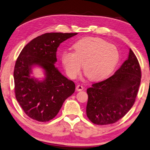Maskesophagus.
<instances>
[{
    "label": "esophagus",
    "instance_id": "1",
    "mask_svg": "<svg viewBox=\"0 0 150 150\" xmlns=\"http://www.w3.org/2000/svg\"><path fill=\"white\" fill-rule=\"evenodd\" d=\"M83 86H82V85H80V84H79V85H77V87H76V90H77V91H82L83 90Z\"/></svg>",
    "mask_w": 150,
    "mask_h": 150
}]
</instances>
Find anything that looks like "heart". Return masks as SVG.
<instances>
[{
    "instance_id": "heart-1",
    "label": "heart",
    "mask_w": 150,
    "mask_h": 150,
    "mask_svg": "<svg viewBox=\"0 0 150 150\" xmlns=\"http://www.w3.org/2000/svg\"><path fill=\"white\" fill-rule=\"evenodd\" d=\"M74 52L64 51L62 63L69 77L81 73L83 64L85 75L91 81L105 79L113 71L119 60V52L112 44L96 38H85L73 46Z\"/></svg>"
}]
</instances>
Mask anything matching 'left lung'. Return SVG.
I'll return each mask as SVG.
<instances>
[{"instance_id":"8db88e82","label":"left lung","mask_w":150,"mask_h":150,"mask_svg":"<svg viewBox=\"0 0 150 150\" xmlns=\"http://www.w3.org/2000/svg\"><path fill=\"white\" fill-rule=\"evenodd\" d=\"M140 79V64L129 49L127 60L113 75L87 89L88 119L97 125H108L122 118L134 105Z\"/></svg>"}]
</instances>
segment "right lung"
Masks as SVG:
<instances>
[{
	"label": "right lung",
	"mask_w": 150,
	"mask_h": 150,
	"mask_svg": "<svg viewBox=\"0 0 150 150\" xmlns=\"http://www.w3.org/2000/svg\"><path fill=\"white\" fill-rule=\"evenodd\" d=\"M77 33H45L26 45L15 65L13 77L17 101L30 118L45 122L57 115L63 103L75 92V84L55 67L60 44ZM34 65L43 68L45 79L30 77Z\"/></svg>",
	"instance_id": "right-lung-1"
}]
</instances>
